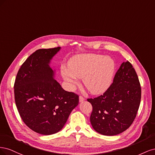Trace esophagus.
Returning a JSON list of instances; mask_svg holds the SVG:
<instances>
[{"label": "esophagus", "mask_w": 155, "mask_h": 155, "mask_svg": "<svg viewBox=\"0 0 155 155\" xmlns=\"http://www.w3.org/2000/svg\"><path fill=\"white\" fill-rule=\"evenodd\" d=\"M79 102H83L84 100H85V98L80 96L79 97Z\"/></svg>", "instance_id": "34e87169"}]
</instances>
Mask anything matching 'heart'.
<instances>
[{"label":"heart","instance_id":"obj_1","mask_svg":"<svg viewBox=\"0 0 155 155\" xmlns=\"http://www.w3.org/2000/svg\"><path fill=\"white\" fill-rule=\"evenodd\" d=\"M116 63L109 56L97 54H78L70 59L68 66L61 72L70 87L83 78V84L92 94H101L111 86L115 74Z\"/></svg>","mask_w":155,"mask_h":155}]
</instances>
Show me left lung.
I'll return each instance as SVG.
<instances>
[{
  "label": "left lung",
  "instance_id": "left-lung-1",
  "mask_svg": "<svg viewBox=\"0 0 155 155\" xmlns=\"http://www.w3.org/2000/svg\"><path fill=\"white\" fill-rule=\"evenodd\" d=\"M141 100V87L135 70L128 61L121 64L113 83L104 94L88 99L92 105L91 123L97 133L114 136L133 124Z\"/></svg>",
  "mask_w": 155,
  "mask_h": 155
}]
</instances>
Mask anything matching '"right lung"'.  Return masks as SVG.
Wrapping results in <instances>:
<instances>
[{"instance_id":"1","label":"right lung","mask_w":155,"mask_h":155,"mask_svg":"<svg viewBox=\"0 0 155 155\" xmlns=\"http://www.w3.org/2000/svg\"><path fill=\"white\" fill-rule=\"evenodd\" d=\"M61 47L39 49L30 55L18 70L14 84L16 106L22 120L35 132L50 135L59 132L79 96L64 91L55 79L50 66Z\"/></svg>"}]
</instances>
